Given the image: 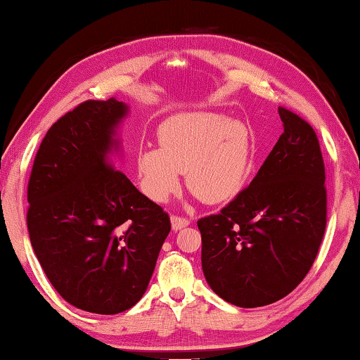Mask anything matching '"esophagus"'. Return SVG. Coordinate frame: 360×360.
Here are the masks:
<instances>
[{"label": "esophagus", "mask_w": 360, "mask_h": 360, "mask_svg": "<svg viewBox=\"0 0 360 360\" xmlns=\"http://www.w3.org/2000/svg\"><path fill=\"white\" fill-rule=\"evenodd\" d=\"M170 221H172V228L175 231L184 229V228H186L188 224H190V219L185 218V217H180V215H172V218H170Z\"/></svg>", "instance_id": "esophagus-1"}]
</instances>
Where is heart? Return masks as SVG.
<instances>
[{
    "mask_svg": "<svg viewBox=\"0 0 360 360\" xmlns=\"http://www.w3.org/2000/svg\"><path fill=\"white\" fill-rule=\"evenodd\" d=\"M253 139L248 126L221 113L185 112L160 128V145L139 150L137 172L143 193L164 202L179 190L181 172L188 188L204 202L234 198L248 176Z\"/></svg>",
    "mask_w": 360,
    "mask_h": 360,
    "instance_id": "b5f03b06",
    "label": "heart"
}]
</instances>
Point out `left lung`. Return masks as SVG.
Instances as JSON below:
<instances>
[{
  "label": "left lung",
  "mask_w": 360,
  "mask_h": 360,
  "mask_svg": "<svg viewBox=\"0 0 360 360\" xmlns=\"http://www.w3.org/2000/svg\"><path fill=\"white\" fill-rule=\"evenodd\" d=\"M285 132L253 181L217 215L200 218L202 270L219 297L264 307L310 272L327 224L326 169L311 124L278 107Z\"/></svg>",
  "instance_id": "left-lung-1"
}]
</instances>
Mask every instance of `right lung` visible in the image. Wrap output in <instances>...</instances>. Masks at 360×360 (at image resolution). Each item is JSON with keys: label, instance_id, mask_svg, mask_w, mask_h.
Here are the masks:
<instances>
[{"label": "right lung", "instance_id": "obj_1", "mask_svg": "<svg viewBox=\"0 0 360 360\" xmlns=\"http://www.w3.org/2000/svg\"><path fill=\"white\" fill-rule=\"evenodd\" d=\"M128 105L85 101L50 126L28 180L31 247L49 281L80 310L117 314L147 289L170 218L110 156Z\"/></svg>", "mask_w": 360, "mask_h": 360}]
</instances>
